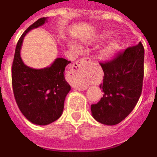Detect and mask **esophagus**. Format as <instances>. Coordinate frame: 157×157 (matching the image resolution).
<instances>
[{
  "mask_svg": "<svg viewBox=\"0 0 157 157\" xmlns=\"http://www.w3.org/2000/svg\"><path fill=\"white\" fill-rule=\"evenodd\" d=\"M90 59L84 58L77 61L73 65L69 73V81L73 88L80 91L87 88V84L85 82L86 73L84 69V65L90 63Z\"/></svg>",
  "mask_w": 157,
  "mask_h": 157,
  "instance_id": "1",
  "label": "esophagus"
}]
</instances>
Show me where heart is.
<instances>
[{"instance_id":"b5f03b06","label":"heart","mask_w":157,"mask_h":157,"mask_svg":"<svg viewBox=\"0 0 157 157\" xmlns=\"http://www.w3.org/2000/svg\"><path fill=\"white\" fill-rule=\"evenodd\" d=\"M111 35L110 32H106V33H103L102 35H99V39H105L109 38ZM71 47L76 51V52H80V48L77 45H71ZM120 47V43L118 41L113 40L111 43H109L107 46L103 47L100 51V57L103 59H110L118 52V49Z\"/></svg>"}]
</instances>
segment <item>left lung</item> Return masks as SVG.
I'll return each mask as SVG.
<instances>
[{
	"label": "left lung",
	"instance_id": "1",
	"mask_svg": "<svg viewBox=\"0 0 157 157\" xmlns=\"http://www.w3.org/2000/svg\"><path fill=\"white\" fill-rule=\"evenodd\" d=\"M144 50L141 43L118 53L112 60L100 63L104 73L99 85L103 95L91 111L96 121L114 126L135 107L142 91Z\"/></svg>",
	"mask_w": 157,
	"mask_h": 157
}]
</instances>
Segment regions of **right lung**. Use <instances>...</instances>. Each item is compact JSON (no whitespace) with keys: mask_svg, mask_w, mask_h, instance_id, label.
I'll use <instances>...</instances> for the list:
<instances>
[{"mask_svg":"<svg viewBox=\"0 0 157 157\" xmlns=\"http://www.w3.org/2000/svg\"><path fill=\"white\" fill-rule=\"evenodd\" d=\"M46 17L31 24L19 39L12 66V83L16 102L28 121L45 126L61 117L65 96L71 87L65 78V69L71 62L65 58L55 59L49 67L40 69L30 68L23 62L20 50L28 31L43 25Z\"/></svg>","mask_w":157,"mask_h":157,"instance_id":"add662e5","label":"right lung"}]
</instances>
